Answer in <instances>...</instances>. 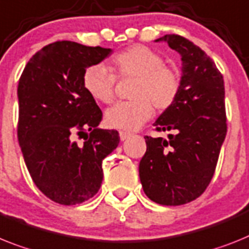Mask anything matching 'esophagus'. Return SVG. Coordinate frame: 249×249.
Returning <instances> with one entry per match:
<instances>
[{"label": "esophagus", "mask_w": 249, "mask_h": 249, "mask_svg": "<svg viewBox=\"0 0 249 249\" xmlns=\"http://www.w3.org/2000/svg\"><path fill=\"white\" fill-rule=\"evenodd\" d=\"M119 135H120V141H126V139H128L129 137H130V133H126V131H120V133H119Z\"/></svg>", "instance_id": "esophagus-1"}]
</instances>
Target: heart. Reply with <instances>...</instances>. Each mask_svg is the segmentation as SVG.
<instances>
[{
    "mask_svg": "<svg viewBox=\"0 0 249 249\" xmlns=\"http://www.w3.org/2000/svg\"><path fill=\"white\" fill-rule=\"evenodd\" d=\"M110 71L92 64L83 72L82 86L91 99L110 104L115 95L116 78H134L130 101L119 102L105 114L106 124L120 130H135L153 115V105L167 110L181 91V77L176 70L164 66L163 57L145 45H131L110 60Z\"/></svg>",
    "mask_w": 249,
    "mask_h": 249,
    "instance_id": "obj_1",
    "label": "heart"
}]
</instances>
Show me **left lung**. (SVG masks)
<instances>
[{"mask_svg": "<svg viewBox=\"0 0 249 249\" xmlns=\"http://www.w3.org/2000/svg\"><path fill=\"white\" fill-rule=\"evenodd\" d=\"M156 41H166L181 55V91L154 123L156 130L173 134L144 137L139 177L152 201L183 205L197 199L214 176L227 135L224 79L212 58L186 37L168 34Z\"/></svg>", "mask_w": 249, "mask_h": 249, "instance_id": "1", "label": "left lung"}]
</instances>
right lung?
Instances as JSON below:
<instances>
[{
	"label": "right lung",
	"mask_w": 249,
	"mask_h": 249,
	"mask_svg": "<svg viewBox=\"0 0 249 249\" xmlns=\"http://www.w3.org/2000/svg\"><path fill=\"white\" fill-rule=\"evenodd\" d=\"M112 50L55 41L33 55L18 87V138L36 187L62 205H76L97 194L102 160L118 147L116 130L97 128L102 112L82 86L87 67ZM85 135L78 146L76 136Z\"/></svg>",
	"instance_id": "obj_1"
}]
</instances>
